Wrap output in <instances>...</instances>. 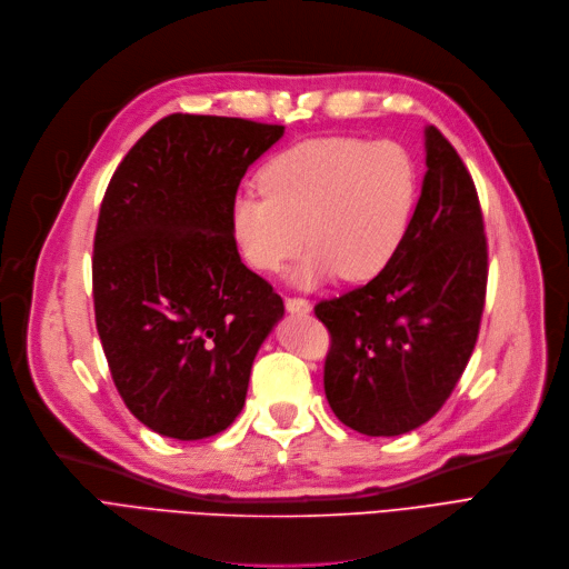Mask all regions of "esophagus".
Instances as JSON below:
<instances>
[{"label": "esophagus", "mask_w": 569, "mask_h": 569, "mask_svg": "<svg viewBox=\"0 0 569 569\" xmlns=\"http://www.w3.org/2000/svg\"><path fill=\"white\" fill-rule=\"evenodd\" d=\"M286 309L288 313H298V316H307L311 311V305L302 298H286Z\"/></svg>", "instance_id": "34e87169"}]
</instances>
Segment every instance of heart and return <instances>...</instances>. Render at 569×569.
Returning a JSON list of instances; mask_svg holds the SVG:
<instances>
[{"instance_id": "obj_1", "label": "heart", "mask_w": 569, "mask_h": 569, "mask_svg": "<svg viewBox=\"0 0 569 569\" xmlns=\"http://www.w3.org/2000/svg\"><path fill=\"white\" fill-rule=\"evenodd\" d=\"M260 190L230 204L237 251L264 274H277L311 243L292 271L313 288L341 271L369 281L395 260L416 207V164L392 141L351 137L307 139L283 148L260 169Z\"/></svg>"}]
</instances>
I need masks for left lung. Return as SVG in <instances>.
<instances>
[{
    "label": "left lung",
    "instance_id": "8db88e82",
    "mask_svg": "<svg viewBox=\"0 0 569 569\" xmlns=\"http://www.w3.org/2000/svg\"><path fill=\"white\" fill-rule=\"evenodd\" d=\"M426 177L402 249L379 277L316 305L332 335L326 398L343 426L398 437L449 400L475 351L488 277L477 188L426 126Z\"/></svg>",
    "mask_w": 569,
    "mask_h": 569
}]
</instances>
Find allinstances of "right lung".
<instances>
[{
    "instance_id": "right-lung-1",
    "label": "right lung",
    "mask_w": 569,
    "mask_h": 569,
    "mask_svg": "<svg viewBox=\"0 0 569 569\" xmlns=\"http://www.w3.org/2000/svg\"><path fill=\"white\" fill-rule=\"evenodd\" d=\"M283 126L174 113L118 164L94 232V320L134 418L194 441L239 416L283 300L246 267L230 204Z\"/></svg>"
}]
</instances>
